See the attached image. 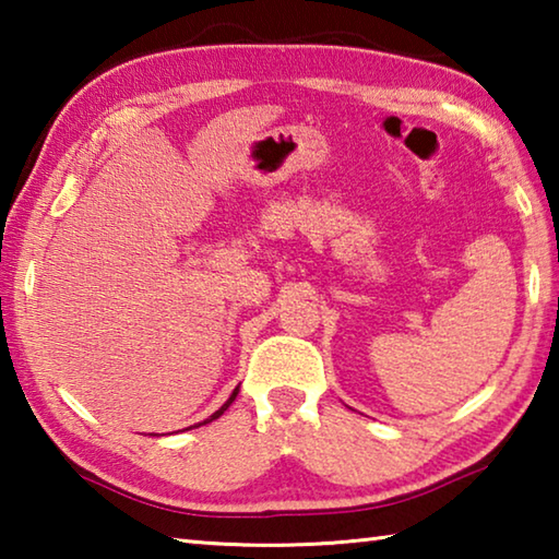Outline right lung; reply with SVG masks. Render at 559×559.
Wrapping results in <instances>:
<instances>
[{
	"label": "right lung",
	"mask_w": 559,
	"mask_h": 559,
	"mask_svg": "<svg viewBox=\"0 0 559 559\" xmlns=\"http://www.w3.org/2000/svg\"><path fill=\"white\" fill-rule=\"evenodd\" d=\"M236 394H239V390H234V394H231V396H229V400H226V404H224V406H222V409H216V412H214V414H212V416H210V419H206V421H204V424H210V421H212V419H219V416H222V414H224V412H226V409H229V404H231V402H234V400H236Z\"/></svg>",
	"instance_id": "1"
}]
</instances>
